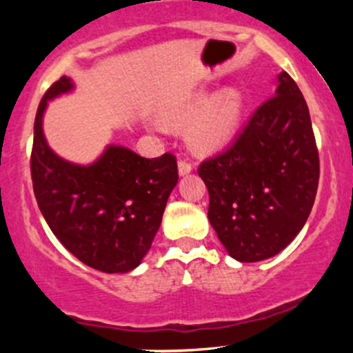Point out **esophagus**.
<instances>
[{
    "label": "esophagus",
    "mask_w": 353,
    "mask_h": 353,
    "mask_svg": "<svg viewBox=\"0 0 353 353\" xmlns=\"http://www.w3.org/2000/svg\"><path fill=\"white\" fill-rule=\"evenodd\" d=\"M179 174L181 176H185V174H189L192 171V164H190L189 159H179Z\"/></svg>",
    "instance_id": "34e87169"
}]
</instances>
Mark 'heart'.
Masks as SVG:
<instances>
[{
	"label": "heart",
	"mask_w": 353,
	"mask_h": 353,
	"mask_svg": "<svg viewBox=\"0 0 353 353\" xmlns=\"http://www.w3.org/2000/svg\"><path fill=\"white\" fill-rule=\"evenodd\" d=\"M242 99L239 92L228 89L212 99H196L169 114L172 124L189 121L188 139L199 151H212L229 139L241 116Z\"/></svg>",
	"instance_id": "obj_1"
}]
</instances>
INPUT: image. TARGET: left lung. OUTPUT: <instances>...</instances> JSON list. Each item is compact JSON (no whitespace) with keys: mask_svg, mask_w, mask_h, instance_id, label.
<instances>
[{"mask_svg":"<svg viewBox=\"0 0 353 353\" xmlns=\"http://www.w3.org/2000/svg\"><path fill=\"white\" fill-rule=\"evenodd\" d=\"M208 217L230 257L259 262L285 249L314 205L320 164L309 108L285 71L234 143L199 164Z\"/></svg>","mask_w":353,"mask_h":353,"instance_id":"obj_1","label":"left lung"}]
</instances>
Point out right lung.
<instances>
[{"mask_svg":"<svg viewBox=\"0 0 353 353\" xmlns=\"http://www.w3.org/2000/svg\"><path fill=\"white\" fill-rule=\"evenodd\" d=\"M71 88L63 76L38 106L31 149L34 197L52 234L74 257L101 272H129L151 249L163 221L179 179L176 156L148 159L111 145L88 168L63 161L44 139L43 112L48 101Z\"/></svg>","mask_w":353,"mask_h":353,"instance_id":"add662e5","label":"right lung"}]
</instances>
